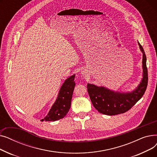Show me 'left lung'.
Masks as SVG:
<instances>
[{
    "label": "left lung",
    "mask_w": 157,
    "mask_h": 157,
    "mask_svg": "<svg viewBox=\"0 0 157 157\" xmlns=\"http://www.w3.org/2000/svg\"><path fill=\"white\" fill-rule=\"evenodd\" d=\"M143 55V78L138 87L130 93H120L94 85L88 84L87 90L94 108L99 113L107 115L124 113L131 109L143 96L147 86V69L146 56L143 46L140 44Z\"/></svg>",
    "instance_id": "obj_1"
}]
</instances>
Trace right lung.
<instances>
[{"label": "right lung", "instance_id": "add662e5", "mask_svg": "<svg viewBox=\"0 0 157 157\" xmlns=\"http://www.w3.org/2000/svg\"><path fill=\"white\" fill-rule=\"evenodd\" d=\"M74 78L75 75H73L65 80L61 87L56 102L46 117L41 121H54L63 118L67 114L71 108L72 94L76 85Z\"/></svg>", "mask_w": 157, "mask_h": 157}]
</instances>
